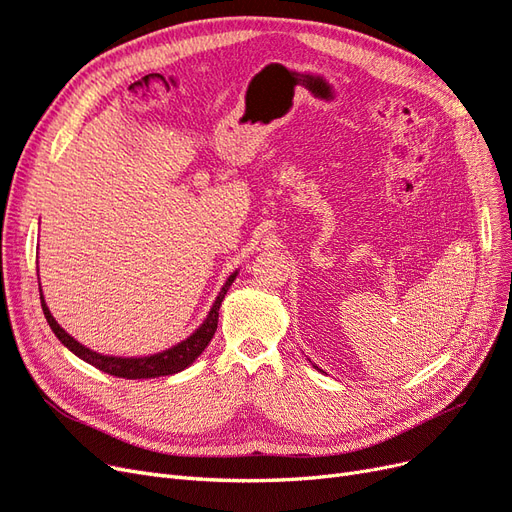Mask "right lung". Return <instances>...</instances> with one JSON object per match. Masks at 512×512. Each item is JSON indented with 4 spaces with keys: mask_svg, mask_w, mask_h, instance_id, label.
I'll return each mask as SVG.
<instances>
[{
    "mask_svg": "<svg viewBox=\"0 0 512 512\" xmlns=\"http://www.w3.org/2000/svg\"><path fill=\"white\" fill-rule=\"evenodd\" d=\"M235 277H237V273H232L228 277L222 292L218 294V299H215V303L211 307L209 316L205 318V322L200 324V327L188 339H183L181 344L168 348L164 352L151 354V356H141V359H121V356H106V354H98L94 350L85 348L83 344L76 342L72 335H68L55 322V318L49 312V307H46V303H44L42 292H40V303H42L44 318H46V322H49V327L53 329V333L57 335L59 342L64 344L70 352H74L76 356H79V359L87 361L89 365H94L96 369L104 371V374H111V376H117V378H128V380L158 378V376L177 374V371L192 365L198 359V354H203V350L209 346V342H211L213 335H215V329H218L220 305L224 301V294L228 292L230 284L235 282Z\"/></svg>",
    "mask_w": 512,
    "mask_h": 512,
    "instance_id": "add662e5",
    "label": "right lung"
}]
</instances>
